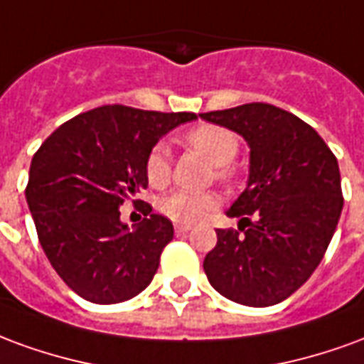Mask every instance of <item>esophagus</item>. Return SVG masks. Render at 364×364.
<instances>
[{
    "instance_id": "obj_1",
    "label": "esophagus",
    "mask_w": 364,
    "mask_h": 364,
    "mask_svg": "<svg viewBox=\"0 0 364 364\" xmlns=\"http://www.w3.org/2000/svg\"><path fill=\"white\" fill-rule=\"evenodd\" d=\"M189 230H191L189 224H175V232H177V234H187Z\"/></svg>"
}]
</instances>
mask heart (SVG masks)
<instances>
[{"label":"heart","mask_w":364,"mask_h":364,"mask_svg":"<svg viewBox=\"0 0 364 364\" xmlns=\"http://www.w3.org/2000/svg\"><path fill=\"white\" fill-rule=\"evenodd\" d=\"M187 148L200 154L214 166V179L222 183L232 181L234 167L230 161L240 150V138L232 130L216 124H200L183 136ZM146 179L154 189H164L171 179V159L164 144H156L146 158ZM218 200L213 193H187L171 191L159 198V210L167 218L181 224H195L214 210Z\"/></svg>","instance_id":"heart-1"}]
</instances>
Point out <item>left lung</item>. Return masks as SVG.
Returning <instances> with one entry per match:
<instances>
[{
	"mask_svg": "<svg viewBox=\"0 0 364 364\" xmlns=\"http://www.w3.org/2000/svg\"><path fill=\"white\" fill-rule=\"evenodd\" d=\"M250 144L247 187L230 206L237 230H216L205 273L222 296L265 308L304 284L323 259L343 208L333 151L296 114L269 103L203 112Z\"/></svg>",
	"mask_w": 364,
	"mask_h": 364,
	"instance_id": "left-lung-1",
	"label": "left lung"
}]
</instances>
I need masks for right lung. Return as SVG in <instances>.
Masks as SVG:
<instances>
[{
	"label": "right lung",
	"mask_w": 364,
	"mask_h": 364,
	"mask_svg": "<svg viewBox=\"0 0 364 364\" xmlns=\"http://www.w3.org/2000/svg\"><path fill=\"white\" fill-rule=\"evenodd\" d=\"M195 119L105 105L64 122L36 150L28 210L50 265L75 294L117 304L150 284L173 224L144 205L148 218L130 230L119 208L148 187L146 158L159 138Z\"/></svg>",
	"instance_id": "right-lung-1"
}]
</instances>
